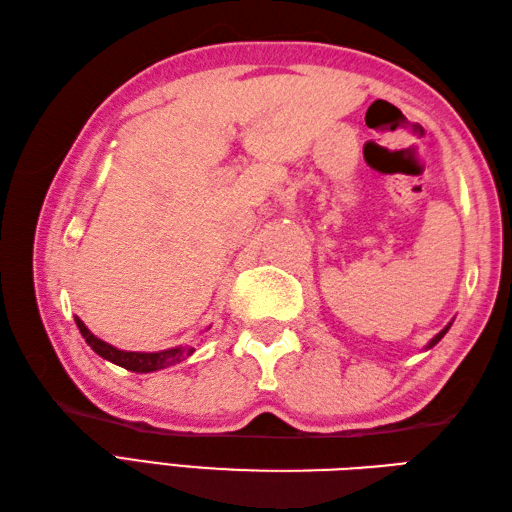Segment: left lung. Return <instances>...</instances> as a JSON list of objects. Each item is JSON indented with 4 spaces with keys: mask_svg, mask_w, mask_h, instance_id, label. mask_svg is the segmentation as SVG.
Here are the masks:
<instances>
[{
    "mask_svg": "<svg viewBox=\"0 0 512 512\" xmlns=\"http://www.w3.org/2000/svg\"><path fill=\"white\" fill-rule=\"evenodd\" d=\"M447 330H449V325H447V328H444V330H442V332H440V334L436 336V339H433V341L429 343V347H433V345H436V343H438V341L442 339V336H444V334H447Z\"/></svg>",
    "mask_w": 512,
    "mask_h": 512,
    "instance_id": "8db88e82",
    "label": "left lung"
}]
</instances>
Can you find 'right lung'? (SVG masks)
I'll return each mask as SVG.
<instances>
[{
  "instance_id": "right-lung-1",
  "label": "right lung",
  "mask_w": 512,
  "mask_h": 512,
  "mask_svg": "<svg viewBox=\"0 0 512 512\" xmlns=\"http://www.w3.org/2000/svg\"><path fill=\"white\" fill-rule=\"evenodd\" d=\"M74 321H76V325H79L85 343H88L96 354L107 358V361H112L114 365H121V367L129 369V372H140V374L156 372V369L176 365V363L184 361L189 354H193V347H173V350L154 352V354L123 352V350H116V347H112V345H107L101 339H96V336L88 328H85V323L79 317H76Z\"/></svg>"
}]
</instances>
